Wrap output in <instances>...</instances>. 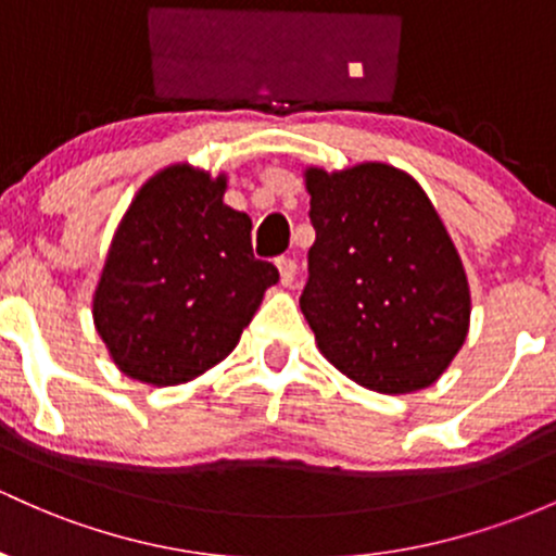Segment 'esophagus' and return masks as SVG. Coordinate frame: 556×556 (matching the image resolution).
Segmentation results:
<instances>
[{
	"label": "esophagus",
	"instance_id": "esophagus-1",
	"mask_svg": "<svg viewBox=\"0 0 556 556\" xmlns=\"http://www.w3.org/2000/svg\"><path fill=\"white\" fill-rule=\"evenodd\" d=\"M278 273H280V283L291 286L296 278V262L294 260H278Z\"/></svg>",
	"mask_w": 556,
	"mask_h": 556
}]
</instances>
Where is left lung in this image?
I'll return each mask as SVG.
<instances>
[{
  "mask_svg": "<svg viewBox=\"0 0 556 556\" xmlns=\"http://www.w3.org/2000/svg\"><path fill=\"white\" fill-rule=\"evenodd\" d=\"M302 177L315 243L300 307L320 355L381 395L434 384L471 315L467 270L438 208L384 161L307 166Z\"/></svg>",
  "mask_w": 556,
  "mask_h": 556,
  "instance_id": "1",
  "label": "left lung"
}]
</instances>
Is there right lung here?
<instances>
[{
	"label": "right lung",
	"mask_w": 556,
	"mask_h": 556,
	"mask_svg": "<svg viewBox=\"0 0 556 556\" xmlns=\"http://www.w3.org/2000/svg\"><path fill=\"white\" fill-rule=\"evenodd\" d=\"M228 172L169 164L148 177L113 230L92 320L129 379L177 387L236 350L278 283L254 260L252 217L225 204Z\"/></svg>",
	"instance_id": "1"
}]
</instances>
